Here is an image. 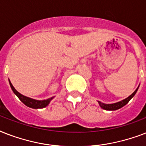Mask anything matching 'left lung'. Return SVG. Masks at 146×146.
<instances>
[{
  "label": "left lung",
  "instance_id": "obj_1",
  "mask_svg": "<svg viewBox=\"0 0 146 146\" xmlns=\"http://www.w3.org/2000/svg\"><path fill=\"white\" fill-rule=\"evenodd\" d=\"M139 86L137 87V89H136V90L129 96V97H127V98H125V99L122 100V101H120V102L113 103V104H104V103H102V102L98 101V104H99V106L101 107L102 109H104V110H107V111H115V110H118V109L121 108L122 107L126 105V104L129 102V100L131 99L132 98L136 95V92H137V90H138L139 89Z\"/></svg>",
  "mask_w": 146,
  "mask_h": 146
}]
</instances>
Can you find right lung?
<instances>
[{"label": "right lung", "mask_w": 146, "mask_h": 146, "mask_svg": "<svg viewBox=\"0 0 146 146\" xmlns=\"http://www.w3.org/2000/svg\"><path fill=\"white\" fill-rule=\"evenodd\" d=\"M9 82H10V86L11 87V89L13 92V93L19 98V99L24 104H26V106L29 107V108H31L34 109H38V108H44L46 106H48L49 104V103L50 102V101L54 98V97L49 98L48 99L45 100H36L33 99V98H31L26 97V96H23L20 94L18 91L16 90L13 86L12 85L11 82L9 80Z\"/></svg>", "instance_id": "add662e5"}]
</instances>
